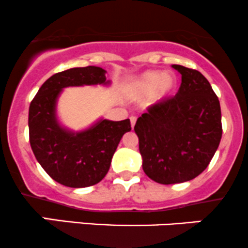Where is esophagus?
Here are the masks:
<instances>
[{"label": "esophagus", "instance_id": "34e87169", "mask_svg": "<svg viewBox=\"0 0 248 248\" xmlns=\"http://www.w3.org/2000/svg\"><path fill=\"white\" fill-rule=\"evenodd\" d=\"M136 121H137V118H136L135 116L130 117V122H131V127H132V129H134V126H135V124H136Z\"/></svg>", "mask_w": 248, "mask_h": 248}]
</instances>
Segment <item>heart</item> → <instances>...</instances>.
Returning a JSON list of instances; mask_svg holds the SVG:
<instances>
[{
	"instance_id": "obj_1",
	"label": "heart",
	"mask_w": 248,
	"mask_h": 248,
	"mask_svg": "<svg viewBox=\"0 0 248 248\" xmlns=\"http://www.w3.org/2000/svg\"><path fill=\"white\" fill-rule=\"evenodd\" d=\"M176 86V80L171 74H164L162 72L149 71L136 79L132 84V91L136 95L146 97L151 94L153 102H159L172 92Z\"/></svg>"
}]
</instances>
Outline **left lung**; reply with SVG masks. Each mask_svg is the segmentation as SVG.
Returning <instances> with one entry per match:
<instances>
[{"instance_id": "obj_1", "label": "left lung", "mask_w": 248, "mask_h": 248, "mask_svg": "<svg viewBox=\"0 0 248 248\" xmlns=\"http://www.w3.org/2000/svg\"><path fill=\"white\" fill-rule=\"evenodd\" d=\"M182 76L175 97L154 104L137 119L135 132L146 176L174 185L199 176L222 136L220 102L199 71L172 65Z\"/></svg>"}]
</instances>
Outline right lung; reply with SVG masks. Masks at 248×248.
Wrapping results in <instances>:
<instances>
[{"label": "right lung", "instance_id": "1", "mask_svg": "<svg viewBox=\"0 0 248 248\" xmlns=\"http://www.w3.org/2000/svg\"><path fill=\"white\" fill-rule=\"evenodd\" d=\"M106 71L97 66L70 68L55 73L40 87L29 106L28 126L31 150L45 171L60 185L85 188L105 177L111 159L130 119H100L79 132L62 127L57 117V102L65 87L110 85Z\"/></svg>", "mask_w": 248, "mask_h": 248}]
</instances>
